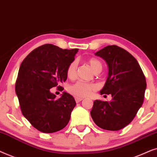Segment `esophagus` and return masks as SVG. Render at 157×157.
Segmentation results:
<instances>
[{
    "instance_id": "obj_1",
    "label": "esophagus",
    "mask_w": 157,
    "mask_h": 157,
    "mask_svg": "<svg viewBox=\"0 0 157 157\" xmlns=\"http://www.w3.org/2000/svg\"><path fill=\"white\" fill-rule=\"evenodd\" d=\"M82 100V98H75V101H76V103H80L81 100Z\"/></svg>"
}]
</instances>
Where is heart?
I'll list each match as a JSON object with an SVG mask.
<instances>
[{
    "label": "heart",
    "mask_w": 157,
    "mask_h": 157,
    "mask_svg": "<svg viewBox=\"0 0 157 157\" xmlns=\"http://www.w3.org/2000/svg\"><path fill=\"white\" fill-rule=\"evenodd\" d=\"M88 63L95 72H100L102 70L103 65L101 62L97 59L92 58L88 60ZM77 63L76 61H73L69 64L67 69V76L69 78L72 79L75 77L77 71ZM96 88V86L93 83H89L82 82V81H78V82L71 85L68 88V91L70 94L77 98H84L89 95L93 90Z\"/></svg>",
    "instance_id": "1"
}]
</instances>
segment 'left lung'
<instances>
[{"instance_id": "1", "label": "left lung", "mask_w": 157, "mask_h": 157, "mask_svg": "<svg viewBox=\"0 0 157 157\" xmlns=\"http://www.w3.org/2000/svg\"><path fill=\"white\" fill-rule=\"evenodd\" d=\"M105 60L108 75L100 94H110L111 101L96 100L90 111L100 128L108 131L124 128L133 120L144 102L147 82L137 60L123 48L109 45L95 53Z\"/></svg>"}]
</instances>
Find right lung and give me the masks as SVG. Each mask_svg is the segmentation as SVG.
Instances as JSON below:
<instances>
[{"instance_id": "obj_1", "label": "right lung", "mask_w": 157, "mask_h": 157, "mask_svg": "<svg viewBox=\"0 0 157 157\" xmlns=\"http://www.w3.org/2000/svg\"><path fill=\"white\" fill-rule=\"evenodd\" d=\"M78 49H62L46 44L31 52L18 70L15 89L22 114L37 130L54 133L64 128L76 105L74 98L63 93L57 99L50 90L65 82L67 69Z\"/></svg>"}]
</instances>
